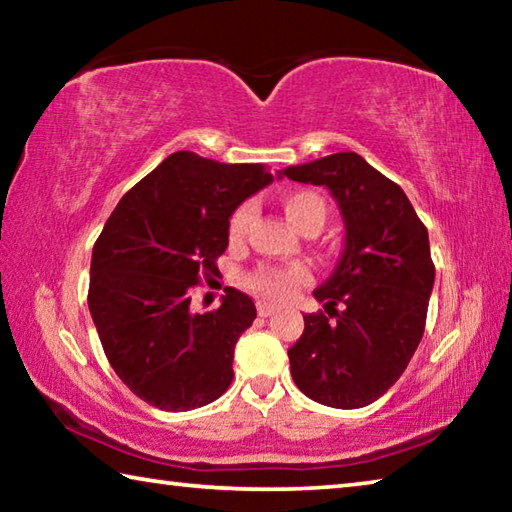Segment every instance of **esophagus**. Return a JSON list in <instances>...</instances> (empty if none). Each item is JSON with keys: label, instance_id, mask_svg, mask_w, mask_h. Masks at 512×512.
I'll list each match as a JSON object with an SVG mask.
<instances>
[{"label": "esophagus", "instance_id": "1", "mask_svg": "<svg viewBox=\"0 0 512 512\" xmlns=\"http://www.w3.org/2000/svg\"><path fill=\"white\" fill-rule=\"evenodd\" d=\"M277 311V307H273V305H268V302H259L257 305V314L262 316V318H268V316H273Z\"/></svg>", "mask_w": 512, "mask_h": 512}]
</instances>
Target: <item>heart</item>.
Returning <instances> with one entry per match:
<instances>
[{
  "label": "heart",
  "mask_w": 512,
  "mask_h": 512,
  "mask_svg": "<svg viewBox=\"0 0 512 512\" xmlns=\"http://www.w3.org/2000/svg\"><path fill=\"white\" fill-rule=\"evenodd\" d=\"M280 205L289 221L302 232H318L323 228L329 214V205L323 194L314 189H287L280 196ZM255 221V205L241 203L232 210L228 219V239L232 244H241L248 237L250 228ZM309 282L307 268L302 266H259L257 271L246 275V287L257 293L259 298L282 302L287 300L293 291L305 287Z\"/></svg>",
  "instance_id": "heart-1"
}]
</instances>
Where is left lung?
I'll return each mask as SVG.
<instances>
[{
    "label": "left lung",
    "instance_id": "8db88e82",
    "mask_svg": "<svg viewBox=\"0 0 512 512\" xmlns=\"http://www.w3.org/2000/svg\"><path fill=\"white\" fill-rule=\"evenodd\" d=\"M280 173L325 185L345 219L341 264L314 291L325 311L305 314L289 350L293 381L318 404L361 409L402 377L422 341L436 275L427 228L402 187L354 151Z\"/></svg>",
    "mask_w": 512,
    "mask_h": 512
}]
</instances>
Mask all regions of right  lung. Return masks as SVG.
Listing matches in <instances>:
<instances>
[{
	"label": "right lung",
	"instance_id": "right-lung-1",
	"mask_svg": "<svg viewBox=\"0 0 512 512\" xmlns=\"http://www.w3.org/2000/svg\"><path fill=\"white\" fill-rule=\"evenodd\" d=\"M271 180L262 164L178 151L128 189L103 225L88 307L112 370L155 409H198L230 388L255 302L232 287L214 311L192 314L189 302L219 275L232 210Z\"/></svg>",
	"mask_w": 512,
	"mask_h": 512
}]
</instances>
